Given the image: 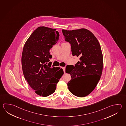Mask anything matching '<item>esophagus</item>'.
<instances>
[{
	"mask_svg": "<svg viewBox=\"0 0 126 126\" xmlns=\"http://www.w3.org/2000/svg\"><path fill=\"white\" fill-rule=\"evenodd\" d=\"M62 69H63V70L64 72H65V67H62Z\"/></svg>",
	"mask_w": 126,
	"mask_h": 126,
	"instance_id": "esophagus-1",
	"label": "esophagus"
}]
</instances>
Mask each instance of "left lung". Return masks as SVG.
I'll use <instances>...</instances> for the list:
<instances>
[{"instance_id":"1","label":"left lung","mask_w":126,"mask_h":126,"mask_svg":"<svg viewBox=\"0 0 126 126\" xmlns=\"http://www.w3.org/2000/svg\"><path fill=\"white\" fill-rule=\"evenodd\" d=\"M64 40L71 45L72 55L80 57L76 64L67 65L66 73L71 76L67 84L70 92L79 97L92 92L102 74L103 56L98 41L90 31L85 29L72 31L62 29ZM86 76H89L88 79Z\"/></svg>"}]
</instances>
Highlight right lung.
I'll return each instance as SVG.
<instances>
[{
	"instance_id": "add662e5",
	"label": "right lung",
	"mask_w": 126,
	"mask_h": 126,
	"mask_svg": "<svg viewBox=\"0 0 126 126\" xmlns=\"http://www.w3.org/2000/svg\"><path fill=\"white\" fill-rule=\"evenodd\" d=\"M55 29L39 27L24 45L22 66L25 80L38 95L47 97L54 93L57 82L64 74L60 67H51L49 50L59 40Z\"/></svg>"
}]
</instances>
